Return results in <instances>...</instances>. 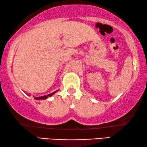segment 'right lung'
Masks as SVG:
<instances>
[{
	"label": "right lung",
	"instance_id": "1",
	"mask_svg": "<svg viewBox=\"0 0 147 147\" xmlns=\"http://www.w3.org/2000/svg\"><path fill=\"white\" fill-rule=\"evenodd\" d=\"M56 92H57V91L54 92H53V93H51V94H48V95H47V96H41V97H38V98H35V99H36V100H44V99H46V98H47V97H50V96H51L52 95H53V94H55Z\"/></svg>",
	"mask_w": 147,
	"mask_h": 147
}]
</instances>
